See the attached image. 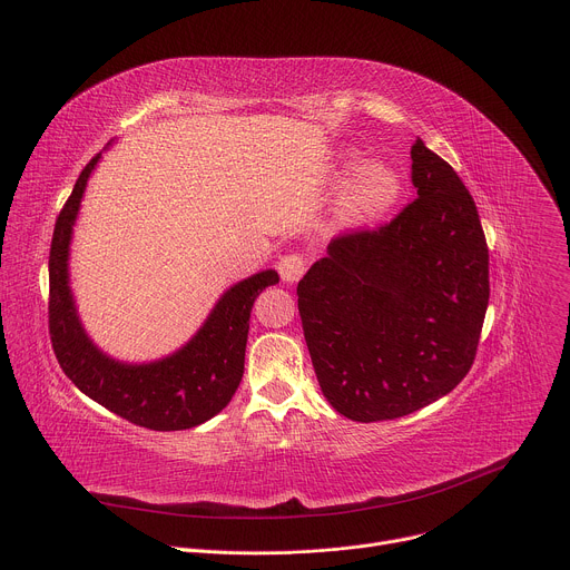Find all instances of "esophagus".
<instances>
[{"instance_id":"34e87169","label":"esophagus","mask_w":570,"mask_h":570,"mask_svg":"<svg viewBox=\"0 0 570 570\" xmlns=\"http://www.w3.org/2000/svg\"><path fill=\"white\" fill-rule=\"evenodd\" d=\"M277 271H279L282 282H286V284H295V282L304 275V271H306V262H304L299 255H286V257H282V259H279Z\"/></svg>"}]
</instances>
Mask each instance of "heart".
<instances>
[{
    "instance_id": "obj_1",
    "label": "heart",
    "mask_w": 570,
    "mask_h": 570,
    "mask_svg": "<svg viewBox=\"0 0 570 570\" xmlns=\"http://www.w3.org/2000/svg\"><path fill=\"white\" fill-rule=\"evenodd\" d=\"M358 155L350 153L345 169H350ZM401 194V178L396 169L385 161L367 159L358 165L345 180L338 196V214L352 225H367L385 216Z\"/></svg>"
}]
</instances>
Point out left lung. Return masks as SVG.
I'll return each instance as SVG.
<instances>
[{"label": "left lung", "instance_id": "1", "mask_svg": "<svg viewBox=\"0 0 570 570\" xmlns=\"http://www.w3.org/2000/svg\"><path fill=\"white\" fill-rule=\"evenodd\" d=\"M417 198L379 229L336 236L297 284L322 394L352 422L411 415L449 394L475 358L490 253L449 161L411 148Z\"/></svg>", "mask_w": 570, "mask_h": 570}]
</instances>
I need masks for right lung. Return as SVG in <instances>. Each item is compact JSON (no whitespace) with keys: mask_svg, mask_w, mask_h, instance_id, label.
I'll return each instance as SVG.
<instances>
[{"mask_svg":"<svg viewBox=\"0 0 570 570\" xmlns=\"http://www.w3.org/2000/svg\"><path fill=\"white\" fill-rule=\"evenodd\" d=\"M99 159L101 153L80 171L53 227L49 334L56 358L71 383L110 413L150 431L194 429L218 415L234 396L246 363L253 304L266 286L279 282V275L262 271L232 284L218 297L203 327L165 358L126 363L108 356L88 336L69 286L71 234Z\"/></svg>","mask_w":570,"mask_h":570,"instance_id":"right-lung-1","label":"right lung"}]
</instances>
